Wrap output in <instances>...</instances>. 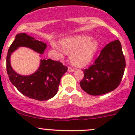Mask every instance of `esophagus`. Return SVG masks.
Returning a JSON list of instances; mask_svg holds the SVG:
<instances>
[{
    "instance_id": "1",
    "label": "esophagus",
    "mask_w": 135,
    "mask_h": 135,
    "mask_svg": "<svg viewBox=\"0 0 135 135\" xmlns=\"http://www.w3.org/2000/svg\"><path fill=\"white\" fill-rule=\"evenodd\" d=\"M74 70V69H73V68L70 67V66H69V68H68V72H69V73H70V72H73Z\"/></svg>"
}]
</instances>
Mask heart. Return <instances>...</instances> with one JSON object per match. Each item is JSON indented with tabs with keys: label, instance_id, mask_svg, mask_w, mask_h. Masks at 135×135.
Masks as SVG:
<instances>
[{
	"label": "heart",
	"instance_id": "obj_1",
	"mask_svg": "<svg viewBox=\"0 0 135 135\" xmlns=\"http://www.w3.org/2000/svg\"><path fill=\"white\" fill-rule=\"evenodd\" d=\"M51 46L61 56L70 54V61L74 65L82 66L91 61L99 47L97 40L86 35L70 36L60 41V45L51 42Z\"/></svg>",
	"mask_w": 135,
	"mask_h": 135
}]
</instances>
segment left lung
<instances>
[{"label": "left lung", "mask_w": 135, "mask_h": 135, "mask_svg": "<svg viewBox=\"0 0 135 135\" xmlns=\"http://www.w3.org/2000/svg\"><path fill=\"white\" fill-rule=\"evenodd\" d=\"M126 69V59L118 40L108 44L92 65L84 69L80 82L81 89L91 95L112 91L120 84Z\"/></svg>", "instance_id": "obj_1"}]
</instances>
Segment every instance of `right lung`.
<instances>
[{
  "instance_id": "add662e5",
  "label": "right lung",
  "mask_w": 135,
  "mask_h": 135,
  "mask_svg": "<svg viewBox=\"0 0 135 135\" xmlns=\"http://www.w3.org/2000/svg\"><path fill=\"white\" fill-rule=\"evenodd\" d=\"M29 47L40 54H43L46 44L35 40L33 37L20 33L9 46L6 57V70L12 84L25 96L38 100H46L57 93L60 80L67 71V66L58 61L50 59H41L37 71L29 76H21L12 69L10 55L19 47Z\"/></svg>"
}]
</instances>
